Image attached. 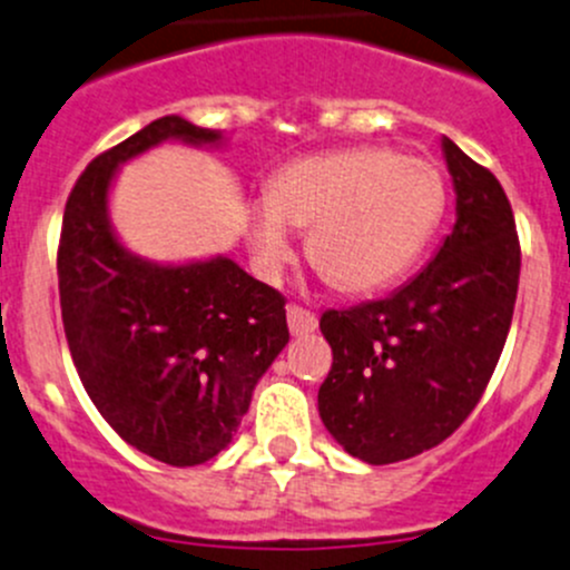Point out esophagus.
Here are the masks:
<instances>
[{
    "label": "esophagus",
    "mask_w": 570,
    "mask_h": 570,
    "mask_svg": "<svg viewBox=\"0 0 570 570\" xmlns=\"http://www.w3.org/2000/svg\"><path fill=\"white\" fill-rule=\"evenodd\" d=\"M286 322H289L292 336H308V333L317 331V314L303 306L286 308Z\"/></svg>",
    "instance_id": "1"
}]
</instances>
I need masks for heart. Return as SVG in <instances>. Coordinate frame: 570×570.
I'll use <instances>...</instances> for the list:
<instances>
[{
    "instance_id": "heart-1",
    "label": "heart",
    "mask_w": 570,
    "mask_h": 570,
    "mask_svg": "<svg viewBox=\"0 0 570 570\" xmlns=\"http://www.w3.org/2000/svg\"><path fill=\"white\" fill-rule=\"evenodd\" d=\"M446 184L433 163L389 148H342L284 165L250 217L258 264L275 273L289 228L308 232L314 269L344 295L381 289L405 273L439 228Z\"/></svg>"
}]
</instances>
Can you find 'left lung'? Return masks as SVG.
Returning a JSON list of instances; mask_svg holds the SVG:
<instances>
[{
    "label": "left lung",
    "mask_w": 570,
    "mask_h": 570,
    "mask_svg": "<svg viewBox=\"0 0 570 570\" xmlns=\"http://www.w3.org/2000/svg\"><path fill=\"white\" fill-rule=\"evenodd\" d=\"M458 217L433 262L383 301L322 314L333 364L320 386L327 433L358 461H407L469 419L499 364L521 245L502 184L444 137Z\"/></svg>",
    "instance_id": "1"
}]
</instances>
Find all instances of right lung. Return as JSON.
Here are the masks:
<instances>
[{"label":"right lung","mask_w":570,"mask_h":570,"mask_svg":"<svg viewBox=\"0 0 570 570\" xmlns=\"http://www.w3.org/2000/svg\"><path fill=\"white\" fill-rule=\"evenodd\" d=\"M163 140L200 146L220 131L165 115L99 154L68 195L57 281L73 366L109 428L154 461L198 465L237 433L289 327L284 295L232 258L163 267L115 239V170Z\"/></svg>","instance_id":"obj_1"}]
</instances>
